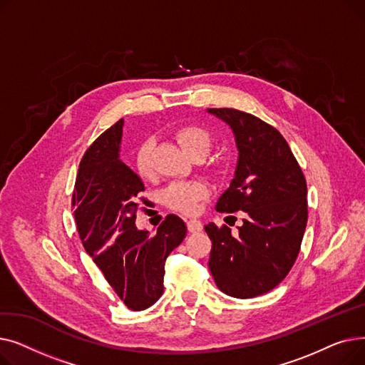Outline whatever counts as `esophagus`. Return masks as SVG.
Here are the masks:
<instances>
[{
	"label": "esophagus",
	"mask_w": 365,
	"mask_h": 365,
	"mask_svg": "<svg viewBox=\"0 0 365 365\" xmlns=\"http://www.w3.org/2000/svg\"><path fill=\"white\" fill-rule=\"evenodd\" d=\"M186 226H187V231L192 232V234H197V232L202 231V223L200 220H197V219L186 220Z\"/></svg>",
	"instance_id": "1"
}]
</instances>
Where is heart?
<instances>
[{"label":"heart","instance_id":"b5f03b06","mask_svg":"<svg viewBox=\"0 0 365 365\" xmlns=\"http://www.w3.org/2000/svg\"><path fill=\"white\" fill-rule=\"evenodd\" d=\"M175 138L189 157H205L213 145V134L198 124H185L176 128ZM152 143L143 142L134 157L136 170L142 178L152 175L150 161ZM208 195L207 185L201 182H175L164 190V202L178 212L192 215L197 212L198 202Z\"/></svg>","mask_w":365,"mask_h":365}]
</instances>
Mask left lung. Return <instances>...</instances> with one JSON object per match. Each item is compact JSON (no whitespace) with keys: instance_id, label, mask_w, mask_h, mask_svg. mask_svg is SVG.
<instances>
[{"instance_id":"8db88e82","label":"left lung","mask_w":365,"mask_h":365,"mask_svg":"<svg viewBox=\"0 0 365 365\" xmlns=\"http://www.w3.org/2000/svg\"><path fill=\"white\" fill-rule=\"evenodd\" d=\"M207 110L231 127L238 148L235 176L216 210L247 215L237 237L226 225L204 226L212 240L208 267L219 290L250 299L275 289L294 264L308 222V187L277 128L238 109Z\"/></svg>"}]
</instances>
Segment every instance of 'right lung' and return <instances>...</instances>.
Instances as JSON below:
<instances>
[{
  "instance_id": "right-lung-1",
  "label": "right lung",
  "mask_w": 365,
  "mask_h": 365,
  "mask_svg": "<svg viewBox=\"0 0 365 365\" xmlns=\"http://www.w3.org/2000/svg\"><path fill=\"white\" fill-rule=\"evenodd\" d=\"M124 120L86 150L72 194L73 216L86 252L131 311H143L164 290L167 256L183 241L185 222L168 215L157 235L134 225L142 179L120 160Z\"/></svg>"
}]
</instances>
